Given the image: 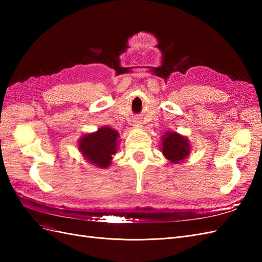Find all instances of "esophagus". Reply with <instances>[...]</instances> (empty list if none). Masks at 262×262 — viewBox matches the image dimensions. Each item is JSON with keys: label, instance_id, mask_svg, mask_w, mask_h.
Wrapping results in <instances>:
<instances>
[{"label": "esophagus", "instance_id": "obj_1", "mask_svg": "<svg viewBox=\"0 0 262 262\" xmlns=\"http://www.w3.org/2000/svg\"><path fill=\"white\" fill-rule=\"evenodd\" d=\"M132 122H133L132 125L136 126V128H141L142 126V122H141V120H139V119H136V120H133Z\"/></svg>", "mask_w": 262, "mask_h": 262}]
</instances>
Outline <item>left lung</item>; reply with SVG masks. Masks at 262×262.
<instances>
[{
  "mask_svg": "<svg viewBox=\"0 0 262 262\" xmlns=\"http://www.w3.org/2000/svg\"><path fill=\"white\" fill-rule=\"evenodd\" d=\"M162 153L172 164H178L190 154L191 145L186 137L167 131L162 137Z\"/></svg>",
  "mask_w": 262,
  "mask_h": 262,
  "instance_id": "obj_1",
  "label": "left lung"
}]
</instances>
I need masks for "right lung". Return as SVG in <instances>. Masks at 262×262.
<instances>
[{"label": "right lung", "mask_w": 262, "mask_h": 262, "mask_svg": "<svg viewBox=\"0 0 262 262\" xmlns=\"http://www.w3.org/2000/svg\"><path fill=\"white\" fill-rule=\"evenodd\" d=\"M119 133L109 128L101 126L96 132L83 136L78 141V149L92 165L99 168H107L112 164L113 155L117 152Z\"/></svg>", "instance_id": "add662e5"}]
</instances>
